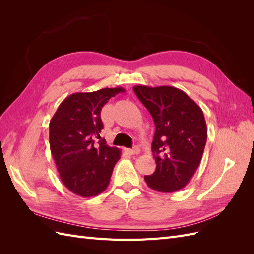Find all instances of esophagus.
<instances>
[{"instance_id":"esophagus-1","label":"esophagus","mask_w":254,"mask_h":254,"mask_svg":"<svg viewBox=\"0 0 254 254\" xmlns=\"http://www.w3.org/2000/svg\"><path fill=\"white\" fill-rule=\"evenodd\" d=\"M126 151L128 153H130V155H139L140 153V148L139 147H133V148H129V149H126Z\"/></svg>"}]
</instances>
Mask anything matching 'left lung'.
<instances>
[{
  "label": "left lung",
  "mask_w": 254,
  "mask_h": 254,
  "mask_svg": "<svg viewBox=\"0 0 254 254\" xmlns=\"http://www.w3.org/2000/svg\"><path fill=\"white\" fill-rule=\"evenodd\" d=\"M134 93L156 125L151 150L156 171L145 176L147 186L161 193L183 189L202 158L207 136L204 115L193 99L170 86H134Z\"/></svg>",
  "instance_id": "1"
}]
</instances>
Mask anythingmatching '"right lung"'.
I'll list each match as a JSON object with an SVG mask.
<instances>
[{"instance_id": "1", "label": "right lung", "mask_w": 254, "mask_h": 254, "mask_svg": "<svg viewBox=\"0 0 254 254\" xmlns=\"http://www.w3.org/2000/svg\"><path fill=\"white\" fill-rule=\"evenodd\" d=\"M123 88H105L87 93H73L58 107L50 122V147L59 177L72 193L93 197L108 187L121 150L105 140L98 145L104 128V105Z\"/></svg>"}]
</instances>
